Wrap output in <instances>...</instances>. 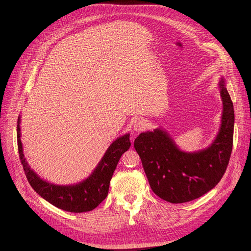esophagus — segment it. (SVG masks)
<instances>
[{"label": "esophagus", "instance_id": "esophagus-1", "mask_svg": "<svg viewBox=\"0 0 251 251\" xmlns=\"http://www.w3.org/2000/svg\"><path fill=\"white\" fill-rule=\"evenodd\" d=\"M146 126H147L146 121H144L143 119H138V120H136L134 123V130L136 132H141V131L146 129Z\"/></svg>", "mask_w": 251, "mask_h": 251}]
</instances>
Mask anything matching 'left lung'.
Here are the masks:
<instances>
[{"label": "left lung", "instance_id": "left-lung-1", "mask_svg": "<svg viewBox=\"0 0 251 251\" xmlns=\"http://www.w3.org/2000/svg\"><path fill=\"white\" fill-rule=\"evenodd\" d=\"M224 110L220 132L212 146L197 152L180 151L167 132L155 129L134 141L151 190L171 203L199 199L226 172L233 148L234 109L225 82H220Z\"/></svg>", "mask_w": 251, "mask_h": 251}]
</instances>
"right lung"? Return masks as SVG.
Masks as SVG:
<instances>
[{
  "mask_svg": "<svg viewBox=\"0 0 251 251\" xmlns=\"http://www.w3.org/2000/svg\"><path fill=\"white\" fill-rule=\"evenodd\" d=\"M20 118L17 124V144L21 165L30 186L44 200L70 213H85L96 208L107 197L110 181L121 155L129 150V134L116 139L105 151L96 170L86 180L76 185H55L39 178L25 161L20 140Z\"/></svg>",
  "mask_w": 251,
  "mask_h": 251,
  "instance_id": "add662e5",
  "label": "right lung"
}]
</instances>
